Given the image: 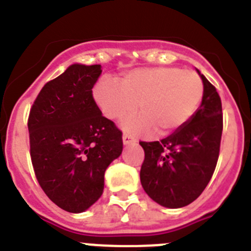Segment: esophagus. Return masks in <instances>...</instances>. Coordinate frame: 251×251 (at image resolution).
<instances>
[{
  "mask_svg": "<svg viewBox=\"0 0 251 251\" xmlns=\"http://www.w3.org/2000/svg\"><path fill=\"white\" fill-rule=\"evenodd\" d=\"M136 139L132 138L128 134H123V145L124 146H128V145H133V143H136Z\"/></svg>",
  "mask_w": 251,
  "mask_h": 251,
  "instance_id": "esophagus-1",
  "label": "esophagus"
}]
</instances>
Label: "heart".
Here are the masks:
<instances>
[{"label":"heart","mask_w":251,"mask_h":251,"mask_svg":"<svg viewBox=\"0 0 251 251\" xmlns=\"http://www.w3.org/2000/svg\"><path fill=\"white\" fill-rule=\"evenodd\" d=\"M101 113L109 119H122L138 109L141 114L122 123L136 136H168L182 127L196 113L203 98L201 77L179 68L136 69L121 77V84L101 79L93 89Z\"/></svg>","instance_id":"heart-1"}]
</instances>
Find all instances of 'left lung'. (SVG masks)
Returning a JSON list of instances; mask_svg holds the SVG:
<instances>
[{"instance_id":"left-lung-1","label":"left lung","mask_w":251,"mask_h":251,"mask_svg":"<svg viewBox=\"0 0 251 251\" xmlns=\"http://www.w3.org/2000/svg\"><path fill=\"white\" fill-rule=\"evenodd\" d=\"M203 98L196 113L171 136L139 142L145 150L141 183L161 206L179 208L202 194L216 167L223 134V108L215 86L197 70Z\"/></svg>"}]
</instances>
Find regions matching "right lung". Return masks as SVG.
<instances>
[{
  "label": "right lung",
  "instance_id": "right-lung-1",
  "mask_svg": "<svg viewBox=\"0 0 251 251\" xmlns=\"http://www.w3.org/2000/svg\"><path fill=\"white\" fill-rule=\"evenodd\" d=\"M100 74V65L73 64L44 85L28 115L37 181L55 205L73 214L99 200L105 170L123 150L122 132L93 98Z\"/></svg>",
  "mask_w": 251,
  "mask_h": 251
}]
</instances>
